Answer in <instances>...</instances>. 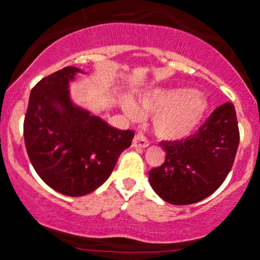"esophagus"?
<instances>
[{
  "label": "esophagus",
  "instance_id": "esophagus-1",
  "mask_svg": "<svg viewBox=\"0 0 260 260\" xmlns=\"http://www.w3.org/2000/svg\"><path fill=\"white\" fill-rule=\"evenodd\" d=\"M133 145L135 146V148H146V146H149V140L145 138L144 134L138 133L134 136Z\"/></svg>",
  "mask_w": 260,
  "mask_h": 260
}]
</instances>
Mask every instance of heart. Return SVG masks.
Returning a JSON list of instances; mask_svg holds the SVG:
<instances>
[{"instance_id": "heart-1", "label": "heart", "mask_w": 260, "mask_h": 260, "mask_svg": "<svg viewBox=\"0 0 260 260\" xmlns=\"http://www.w3.org/2000/svg\"><path fill=\"white\" fill-rule=\"evenodd\" d=\"M144 110L152 112L151 126L161 139H181L190 134L199 122L205 105L194 93L179 90H156L141 100ZM125 111L136 116L135 106L126 103Z\"/></svg>"}]
</instances>
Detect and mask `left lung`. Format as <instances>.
I'll list each match as a JSON object with an SVG mask.
<instances>
[{
  "mask_svg": "<svg viewBox=\"0 0 260 260\" xmlns=\"http://www.w3.org/2000/svg\"><path fill=\"white\" fill-rule=\"evenodd\" d=\"M239 127L232 103H224L185 140L161 141L165 161L149 171L151 188L165 202L189 205L213 194L228 176Z\"/></svg>",
  "mask_w": 260,
  "mask_h": 260,
  "instance_id": "1",
  "label": "left lung"
}]
</instances>
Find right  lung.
<instances>
[{
	"mask_svg": "<svg viewBox=\"0 0 260 260\" xmlns=\"http://www.w3.org/2000/svg\"><path fill=\"white\" fill-rule=\"evenodd\" d=\"M76 71L63 68L37 82L23 121L32 167L50 188L68 197L90 194L105 183L134 138L133 130L115 129L72 105L68 85Z\"/></svg>",
	"mask_w": 260,
	"mask_h": 260,
	"instance_id": "add662e5",
	"label": "right lung"
}]
</instances>
